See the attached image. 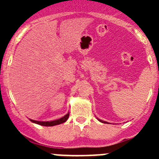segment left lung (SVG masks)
I'll return each mask as SVG.
<instances>
[{
    "instance_id": "left-lung-1",
    "label": "left lung",
    "mask_w": 159,
    "mask_h": 159,
    "mask_svg": "<svg viewBox=\"0 0 159 159\" xmlns=\"http://www.w3.org/2000/svg\"><path fill=\"white\" fill-rule=\"evenodd\" d=\"M98 120L99 121H101V122H102V123H108L107 122V121H102V120H101V119H98V118H97Z\"/></svg>"
}]
</instances>
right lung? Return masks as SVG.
Returning a JSON list of instances; mask_svg holds the SVG:
<instances>
[{
  "label": "right lung",
  "instance_id": "1",
  "mask_svg": "<svg viewBox=\"0 0 159 159\" xmlns=\"http://www.w3.org/2000/svg\"><path fill=\"white\" fill-rule=\"evenodd\" d=\"M68 118H69V113L65 115V116L62 117V118H59V119H57V120H54V121H35V120H32V119H30V121H32L33 123H35V124L40 125H42V126H54V125H60V124H62V123L65 122V121L68 120Z\"/></svg>",
  "mask_w": 159,
  "mask_h": 159
}]
</instances>
